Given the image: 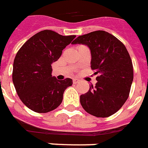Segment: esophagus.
<instances>
[{
    "label": "esophagus",
    "instance_id": "esophagus-1",
    "mask_svg": "<svg viewBox=\"0 0 148 148\" xmlns=\"http://www.w3.org/2000/svg\"><path fill=\"white\" fill-rule=\"evenodd\" d=\"M79 79H76V78L73 79V84H77V83H79Z\"/></svg>",
    "mask_w": 148,
    "mask_h": 148
}]
</instances>
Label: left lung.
<instances>
[{"label": "left lung", "instance_id": "left-lung-1", "mask_svg": "<svg viewBox=\"0 0 148 148\" xmlns=\"http://www.w3.org/2000/svg\"><path fill=\"white\" fill-rule=\"evenodd\" d=\"M91 50V68L97 83L80 96L83 108L96 117H108L119 111L128 98L133 81V66L126 47L108 32L99 30L79 36L72 42Z\"/></svg>", "mask_w": 148, "mask_h": 148}]
</instances>
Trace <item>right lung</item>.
<instances>
[{"instance_id": "1", "label": "right lung", "mask_w": 148, "mask_h": 148, "mask_svg": "<svg viewBox=\"0 0 148 148\" xmlns=\"http://www.w3.org/2000/svg\"><path fill=\"white\" fill-rule=\"evenodd\" d=\"M76 36H62L52 30L37 32L26 41L16 55L12 82L17 95L29 109L46 113L62 103L65 89L72 79L59 81L52 76V64Z\"/></svg>"}]
</instances>
